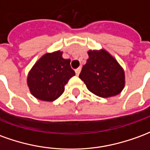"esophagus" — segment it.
I'll return each instance as SVG.
<instances>
[{"instance_id": "obj_1", "label": "esophagus", "mask_w": 150, "mask_h": 150, "mask_svg": "<svg viewBox=\"0 0 150 150\" xmlns=\"http://www.w3.org/2000/svg\"><path fill=\"white\" fill-rule=\"evenodd\" d=\"M80 71H81V67L77 68V69L75 70V74H76V75H79V73H80Z\"/></svg>"}]
</instances>
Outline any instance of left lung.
Returning a JSON list of instances; mask_svg holds the SVG:
<instances>
[{"label": "left lung", "instance_id": "8db88e82", "mask_svg": "<svg viewBox=\"0 0 150 150\" xmlns=\"http://www.w3.org/2000/svg\"><path fill=\"white\" fill-rule=\"evenodd\" d=\"M88 54L79 76L87 88L104 98L119 94L125 86V73L117 60L104 49L89 50Z\"/></svg>", "mask_w": 150, "mask_h": 150}]
</instances>
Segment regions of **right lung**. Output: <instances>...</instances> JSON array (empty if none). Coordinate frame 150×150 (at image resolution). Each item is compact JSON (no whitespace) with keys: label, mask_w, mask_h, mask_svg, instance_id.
Masks as SVG:
<instances>
[{"label":"right lung","mask_w":150,"mask_h":150,"mask_svg":"<svg viewBox=\"0 0 150 150\" xmlns=\"http://www.w3.org/2000/svg\"><path fill=\"white\" fill-rule=\"evenodd\" d=\"M75 75L71 67V60L62 57L57 50L47 53L32 67L28 75L31 93L39 100L53 101L60 97L68 80Z\"/></svg>","instance_id":"add662e5"}]
</instances>
